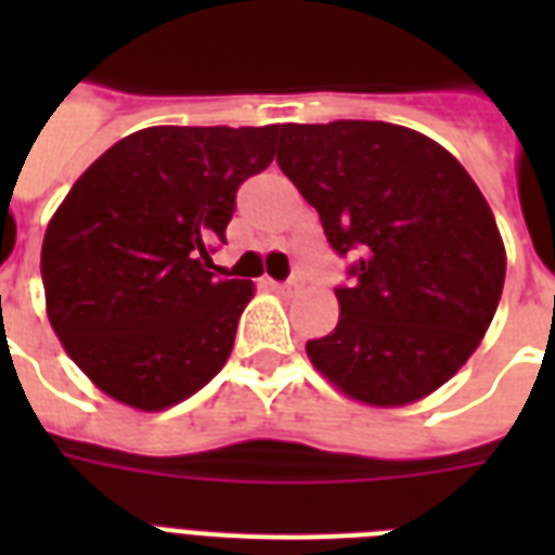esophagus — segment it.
<instances>
[{"instance_id":"1","label":"esophagus","mask_w":555,"mask_h":555,"mask_svg":"<svg viewBox=\"0 0 555 555\" xmlns=\"http://www.w3.org/2000/svg\"><path fill=\"white\" fill-rule=\"evenodd\" d=\"M264 285L270 287V291H279V294H291V291H296L299 287V279H287V282H276V279H264Z\"/></svg>"}]
</instances>
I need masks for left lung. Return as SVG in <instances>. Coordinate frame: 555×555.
Wrapping results in <instances>:
<instances>
[{"label":"left lung","instance_id":"1","mask_svg":"<svg viewBox=\"0 0 555 555\" xmlns=\"http://www.w3.org/2000/svg\"><path fill=\"white\" fill-rule=\"evenodd\" d=\"M279 169L351 259L339 322L308 357L354 400L403 405L469 360L499 308L507 256L481 190L426 134L383 120L285 124Z\"/></svg>","mask_w":555,"mask_h":555}]
</instances>
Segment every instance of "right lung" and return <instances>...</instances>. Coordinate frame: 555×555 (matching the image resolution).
I'll return each mask as SVG.
<instances>
[{
    "instance_id": "right-lung-1",
    "label": "right lung",
    "mask_w": 555,
    "mask_h": 555,
    "mask_svg": "<svg viewBox=\"0 0 555 555\" xmlns=\"http://www.w3.org/2000/svg\"><path fill=\"white\" fill-rule=\"evenodd\" d=\"M279 126H152L91 164L42 242L48 320L120 403L158 412L233 351L253 282L209 273L235 192L270 167Z\"/></svg>"
}]
</instances>
